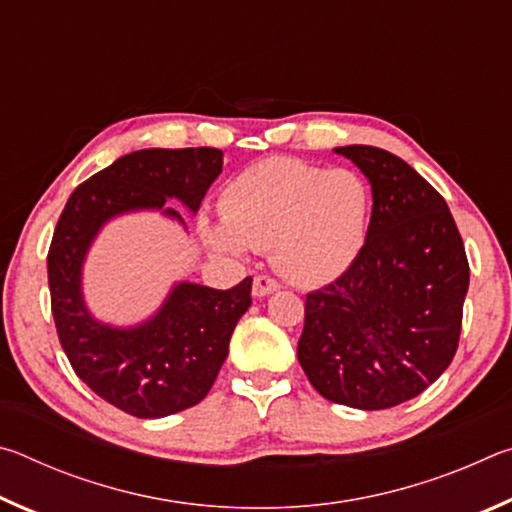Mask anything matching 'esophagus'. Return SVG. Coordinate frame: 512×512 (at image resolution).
<instances>
[{
  "label": "esophagus",
  "mask_w": 512,
  "mask_h": 512,
  "mask_svg": "<svg viewBox=\"0 0 512 512\" xmlns=\"http://www.w3.org/2000/svg\"><path fill=\"white\" fill-rule=\"evenodd\" d=\"M277 289H280V282H277L275 277L266 275V273L255 275V280H253V293H255L257 298H264V296H268V293H273V291H277Z\"/></svg>",
  "instance_id": "obj_1"
}]
</instances>
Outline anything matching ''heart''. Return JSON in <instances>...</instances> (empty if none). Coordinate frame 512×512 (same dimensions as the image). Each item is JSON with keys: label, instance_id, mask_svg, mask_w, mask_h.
Returning a JSON list of instances; mask_svg holds the SVG:
<instances>
[{"label": "heart", "instance_id": "heart-1", "mask_svg": "<svg viewBox=\"0 0 512 512\" xmlns=\"http://www.w3.org/2000/svg\"><path fill=\"white\" fill-rule=\"evenodd\" d=\"M372 194L357 171L266 158L223 189V225L207 228L221 250L273 248L296 282H327L350 268L368 235Z\"/></svg>", "mask_w": 512, "mask_h": 512}]
</instances>
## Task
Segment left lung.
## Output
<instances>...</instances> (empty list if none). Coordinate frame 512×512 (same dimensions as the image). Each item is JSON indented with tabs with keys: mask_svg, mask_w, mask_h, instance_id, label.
I'll list each match as a JSON object with an SVG mask.
<instances>
[{
	"mask_svg": "<svg viewBox=\"0 0 512 512\" xmlns=\"http://www.w3.org/2000/svg\"><path fill=\"white\" fill-rule=\"evenodd\" d=\"M372 185L366 244L307 293L298 361L334 404L379 411L413 400L452 363L470 264L445 198L402 158L341 146Z\"/></svg>",
	"mask_w": 512,
	"mask_h": 512,
	"instance_id": "8db88e82",
	"label": "left lung"
}]
</instances>
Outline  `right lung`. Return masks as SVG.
I'll list each match as a JSON object with an SVG mask.
<instances>
[{
	"label": "right lung",
	"instance_id": "obj_1",
	"mask_svg": "<svg viewBox=\"0 0 512 512\" xmlns=\"http://www.w3.org/2000/svg\"><path fill=\"white\" fill-rule=\"evenodd\" d=\"M221 155L212 146L128 153L74 189L51 237L47 277L58 341L79 379L135 418H164L210 393L237 320L253 302V277L228 291L178 284L149 323L112 329L83 305L85 250L115 214L162 207L167 198L196 212L221 173ZM167 214L180 219L176 210Z\"/></svg>",
	"mask_w": 512,
	"mask_h": 512
}]
</instances>
